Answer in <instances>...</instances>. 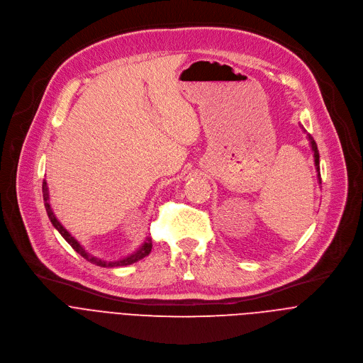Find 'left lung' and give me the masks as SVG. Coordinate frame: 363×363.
I'll return each mask as SVG.
<instances>
[{
	"instance_id": "left-lung-1",
	"label": "left lung",
	"mask_w": 363,
	"mask_h": 363,
	"mask_svg": "<svg viewBox=\"0 0 363 363\" xmlns=\"http://www.w3.org/2000/svg\"><path fill=\"white\" fill-rule=\"evenodd\" d=\"M307 138H308L310 143H312V147H313V152H315V164H316V169H318V172H319V171H320V167H319V150H318V145H316V142H315V139H313L312 135L307 133ZM319 177H320V172H319ZM319 181H320V178H319Z\"/></svg>"
}]
</instances>
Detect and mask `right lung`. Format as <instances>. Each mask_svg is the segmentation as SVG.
Segmentation results:
<instances>
[{
  "instance_id": "1",
  "label": "right lung",
  "mask_w": 363,
  "mask_h": 363,
  "mask_svg": "<svg viewBox=\"0 0 363 363\" xmlns=\"http://www.w3.org/2000/svg\"><path fill=\"white\" fill-rule=\"evenodd\" d=\"M43 198H44V201H45V211H47V214H48V218H50V221H51V224H53L56 228H57V231L63 235V238L72 245V248L74 250V251H77L82 257H84L87 262H90V263H93V264H96V266H100V267H118V266H128V264H133V263H136V262H139V260H142L143 257H146L149 252H150V250H152V240L150 238H146V242L135 252V254H132V255H129L128 258H123V260H119V262H112V263H106V262H101V260H97V258H94V257H91V255H89L82 247H80V244L69 234V231H66L65 230V227L57 221V218L55 217V214H53V211H51V208H50V205H48V191H47V184H45V181L43 182Z\"/></svg>"
}]
</instances>
